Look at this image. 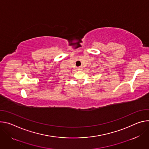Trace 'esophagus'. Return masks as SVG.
<instances>
[{
	"label": "esophagus",
	"instance_id": "esophagus-1",
	"mask_svg": "<svg viewBox=\"0 0 149 149\" xmlns=\"http://www.w3.org/2000/svg\"><path fill=\"white\" fill-rule=\"evenodd\" d=\"M77 70H83V68L81 67V66H80V67H79V68L77 69Z\"/></svg>",
	"mask_w": 149,
	"mask_h": 149
}]
</instances>
